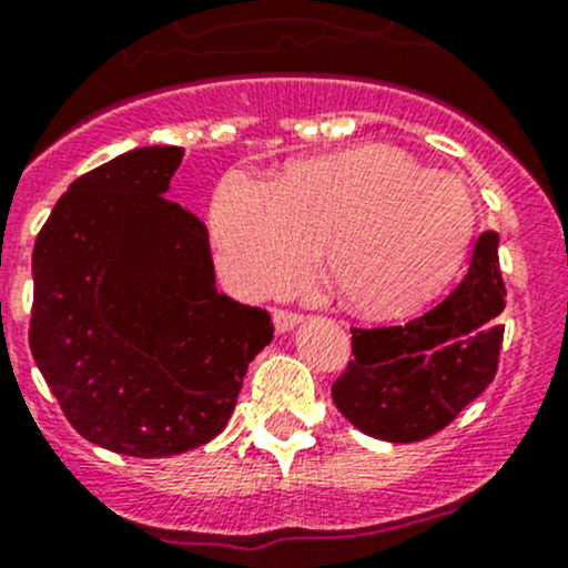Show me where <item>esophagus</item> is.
<instances>
[{"label":"esophagus","mask_w":568,"mask_h":568,"mask_svg":"<svg viewBox=\"0 0 568 568\" xmlns=\"http://www.w3.org/2000/svg\"><path fill=\"white\" fill-rule=\"evenodd\" d=\"M303 316L297 311H273V325H276L278 333L292 331L295 325H301Z\"/></svg>","instance_id":"1"}]
</instances>
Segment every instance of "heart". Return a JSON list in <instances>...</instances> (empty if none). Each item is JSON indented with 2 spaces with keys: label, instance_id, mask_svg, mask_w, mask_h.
<instances>
[{
  "label": "heart",
  "instance_id": "obj_1",
  "mask_svg": "<svg viewBox=\"0 0 568 568\" xmlns=\"http://www.w3.org/2000/svg\"><path fill=\"white\" fill-rule=\"evenodd\" d=\"M471 230L466 186L419 170L389 145L308 160L278 181L230 170L211 203L216 262L237 292L276 295L301 282L325 246L338 295L368 314H404L430 301Z\"/></svg>",
  "mask_w": 568,
  "mask_h": 568
}]
</instances>
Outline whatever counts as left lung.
<instances>
[{
    "instance_id": "8db88e82",
    "label": "left lung",
    "mask_w": 568,
    "mask_h": 568,
    "mask_svg": "<svg viewBox=\"0 0 568 568\" xmlns=\"http://www.w3.org/2000/svg\"><path fill=\"white\" fill-rule=\"evenodd\" d=\"M498 233L474 246L460 284L438 306L395 327H352V355L333 384L335 408L368 436L412 444L433 436L485 393L504 325Z\"/></svg>"
}]
</instances>
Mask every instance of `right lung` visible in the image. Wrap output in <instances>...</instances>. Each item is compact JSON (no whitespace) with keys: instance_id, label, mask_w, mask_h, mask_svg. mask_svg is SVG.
I'll return each instance as SVG.
<instances>
[{"instance_id":"obj_1","label":"right lung","mask_w":568,"mask_h":568,"mask_svg":"<svg viewBox=\"0 0 568 568\" xmlns=\"http://www.w3.org/2000/svg\"><path fill=\"white\" fill-rule=\"evenodd\" d=\"M179 145L126 151L53 205L32 254L29 346L97 447L170 457L224 430L267 311L216 292L209 230L168 200Z\"/></svg>"}]
</instances>
